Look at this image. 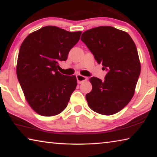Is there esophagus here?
<instances>
[{
  "label": "esophagus",
  "instance_id": "1",
  "mask_svg": "<svg viewBox=\"0 0 157 157\" xmlns=\"http://www.w3.org/2000/svg\"><path fill=\"white\" fill-rule=\"evenodd\" d=\"M76 78H77V80H78V82L79 84H81V83H82V82H86V81H87V79H88V78H86V77L83 76L82 75H77Z\"/></svg>",
  "mask_w": 157,
  "mask_h": 157
}]
</instances>
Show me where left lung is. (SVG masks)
<instances>
[{
  "label": "left lung",
  "mask_w": 157,
  "mask_h": 157,
  "mask_svg": "<svg viewBox=\"0 0 157 157\" xmlns=\"http://www.w3.org/2000/svg\"><path fill=\"white\" fill-rule=\"evenodd\" d=\"M81 40L108 73L104 81L89 79L91 91L86 95L89 107L102 115L118 113L134 96L140 73V63L134 41L126 32L111 26L90 29Z\"/></svg>",
  "instance_id": "left-lung-1"
}]
</instances>
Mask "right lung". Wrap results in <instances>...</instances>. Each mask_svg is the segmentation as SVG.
Listing matches in <instances>:
<instances>
[{
  "label": "right lung",
  "mask_w": 157,
  "mask_h": 157,
  "mask_svg": "<svg viewBox=\"0 0 157 157\" xmlns=\"http://www.w3.org/2000/svg\"><path fill=\"white\" fill-rule=\"evenodd\" d=\"M81 34L48 25L30 33L21 44L17 78L26 101L39 115L56 116L67 107L77 79L61 74L58 62L67 59Z\"/></svg>",
  "instance_id": "obj_1"
}]
</instances>
